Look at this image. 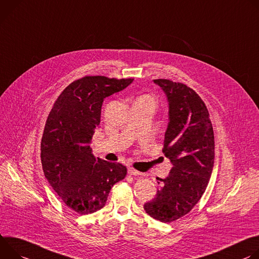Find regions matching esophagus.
<instances>
[{"instance_id": "obj_1", "label": "esophagus", "mask_w": 259, "mask_h": 259, "mask_svg": "<svg viewBox=\"0 0 259 259\" xmlns=\"http://www.w3.org/2000/svg\"><path fill=\"white\" fill-rule=\"evenodd\" d=\"M127 173H128L130 175H133V176H139V175H141V171H139V170H137V169H135V168H133V167H128V168H127Z\"/></svg>"}]
</instances>
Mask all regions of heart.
Listing matches in <instances>:
<instances>
[{
  "instance_id": "1",
  "label": "heart",
  "mask_w": 259,
  "mask_h": 259,
  "mask_svg": "<svg viewBox=\"0 0 259 259\" xmlns=\"http://www.w3.org/2000/svg\"><path fill=\"white\" fill-rule=\"evenodd\" d=\"M138 100L146 101V102H149V103H151V104H153V105H154V100H153V98H152V97H150V96H143V97L139 98Z\"/></svg>"
}]
</instances>
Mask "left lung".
<instances>
[{"label": "left lung", "instance_id": "1", "mask_svg": "<svg viewBox=\"0 0 259 259\" xmlns=\"http://www.w3.org/2000/svg\"><path fill=\"white\" fill-rule=\"evenodd\" d=\"M153 82L168 104L162 151L173 167L167 177L157 178L160 188L144 210L166 223L190 212L204 194L214 166L215 141L208 109L193 90L166 79Z\"/></svg>", "mask_w": 259, "mask_h": 259}]
</instances>
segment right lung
Listing matches in <instances>:
<instances>
[{
    "label": "right lung",
    "instance_id": "1",
    "mask_svg": "<svg viewBox=\"0 0 259 259\" xmlns=\"http://www.w3.org/2000/svg\"><path fill=\"white\" fill-rule=\"evenodd\" d=\"M133 81L104 76L76 80L48 115L41 141L44 175L63 202L81 215L101 210L112 186L126 176L123 164L96 158L90 143L101 122L104 100Z\"/></svg>",
    "mask_w": 259,
    "mask_h": 259
}]
</instances>
